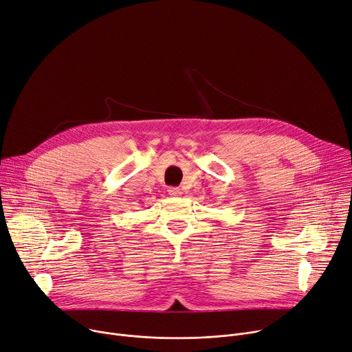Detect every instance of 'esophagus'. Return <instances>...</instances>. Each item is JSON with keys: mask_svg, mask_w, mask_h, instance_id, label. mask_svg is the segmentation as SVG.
I'll return each mask as SVG.
<instances>
[{"mask_svg": "<svg viewBox=\"0 0 352 352\" xmlns=\"http://www.w3.org/2000/svg\"><path fill=\"white\" fill-rule=\"evenodd\" d=\"M168 194H170L171 197H179L182 192H181L179 188H175V186H171V188H168Z\"/></svg>", "mask_w": 352, "mask_h": 352, "instance_id": "obj_1", "label": "esophagus"}]
</instances>
